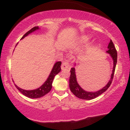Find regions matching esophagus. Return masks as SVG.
I'll return each instance as SVG.
<instances>
[{"instance_id":"obj_1","label":"esophagus","mask_w":130,"mask_h":130,"mask_svg":"<svg viewBox=\"0 0 130 130\" xmlns=\"http://www.w3.org/2000/svg\"><path fill=\"white\" fill-rule=\"evenodd\" d=\"M70 67V63L69 61L68 60H65L63 62V63L62 64V66H61V68H62V70H66L69 68Z\"/></svg>"}]
</instances>
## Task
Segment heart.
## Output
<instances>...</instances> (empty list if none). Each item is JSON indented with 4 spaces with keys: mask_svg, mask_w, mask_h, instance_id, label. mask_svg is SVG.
<instances>
[{
    "mask_svg": "<svg viewBox=\"0 0 130 130\" xmlns=\"http://www.w3.org/2000/svg\"><path fill=\"white\" fill-rule=\"evenodd\" d=\"M90 38L89 36L87 35H83L80 37L79 38V42L82 44H85V43H87L89 42V40H90Z\"/></svg>",
    "mask_w": 130,
    "mask_h": 130,
    "instance_id": "1",
    "label": "heart"
}]
</instances>
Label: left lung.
<instances>
[{
	"mask_svg": "<svg viewBox=\"0 0 130 130\" xmlns=\"http://www.w3.org/2000/svg\"><path fill=\"white\" fill-rule=\"evenodd\" d=\"M108 50L107 51L106 53L110 54L113 60V68L112 71V74L111 75V78L108 81V84L106 85L104 87L101 89L100 90L96 91V92H87V91L84 90V89H82L81 87L77 83L76 79V76L75 68H71L70 70V76L69 79V87L70 90L73 93L77 96V98L83 100H92L95 98L100 95L103 92H105L107 89L109 87L110 85L111 84L112 81L113 77H114V74L115 69H116V64H117V51L116 50V47L114 45V43H112V40L110 41L108 46Z\"/></svg>",
	"mask_w": 130,
	"mask_h": 130,
	"instance_id": "left-lung-1",
	"label": "left lung"
}]
</instances>
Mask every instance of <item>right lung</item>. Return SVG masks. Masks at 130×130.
<instances>
[{"instance_id":"obj_1","label":"right lung","mask_w":130,"mask_h":130,"mask_svg":"<svg viewBox=\"0 0 130 130\" xmlns=\"http://www.w3.org/2000/svg\"><path fill=\"white\" fill-rule=\"evenodd\" d=\"M40 28L38 27V26L34 27L32 29H31L29 31H28L24 35V36L21 38V40L23 39L24 38L29 35L31 33L35 32V31L37 30H39ZM61 64L62 62H56V63L54 65L53 69H52L51 71L50 75H49L48 77L46 79V80L42 86L41 87L36 89H34V90H24V89H22L21 88H19L18 86H16V84L15 86L19 90V92H21L24 95L27 96V97L30 98H41L42 96L45 95L46 94L50 92V90L52 89V84H53V82L55 76L56 74H57L59 72L61 71Z\"/></svg>"}]
</instances>
